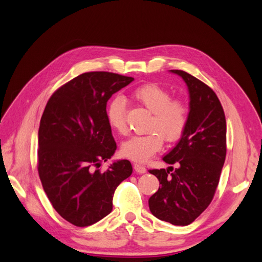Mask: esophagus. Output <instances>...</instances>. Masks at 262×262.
<instances>
[{"label":"esophagus","instance_id":"obj_1","mask_svg":"<svg viewBox=\"0 0 262 262\" xmlns=\"http://www.w3.org/2000/svg\"><path fill=\"white\" fill-rule=\"evenodd\" d=\"M133 168L138 173H144L146 171V168L144 167V166H142L140 164H134L133 165Z\"/></svg>","mask_w":262,"mask_h":262}]
</instances>
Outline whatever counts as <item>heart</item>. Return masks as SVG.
I'll return each mask as SVG.
<instances>
[{"mask_svg": "<svg viewBox=\"0 0 262 262\" xmlns=\"http://www.w3.org/2000/svg\"><path fill=\"white\" fill-rule=\"evenodd\" d=\"M133 99L144 106L153 114L149 130L145 136H136L126 140L121 145V154L137 163H145L164 144V139L173 143L184 136L186 131L189 110L184 101L171 99L170 93L155 83L138 86L131 93ZM126 107L122 97H115L107 106V121L112 128L120 134L126 132Z\"/></svg>", "mask_w": 262, "mask_h": 262, "instance_id": "1", "label": "heart"}]
</instances>
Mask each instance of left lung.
<instances>
[{
    "label": "left lung",
    "mask_w": 262,
    "mask_h": 262,
    "mask_svg": "<svg viewBox=\"0 0 262 262\" xmlns=\"http://www.w3.org/2000/svg\"><path fill=\"white\" fill-rule=\"evenodd\" d=\"M190 96L188 124L178 144L163 161L176 165L149 169L160 188L148 199L154 216L172 225H189L207 209L215 194L226 157V120L211 87L181 70Z\"/></svg>",
    "instance_id": "1"
}]
</instances>
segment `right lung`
I'll list each match as a JSON object with an SVG mask.
<instances>
[{
  "label": "right lung",
  "instance_id": "right-lung-1",
  "mask_svg": "<svg viewBox=\"0 0 262 262\" xmlns=\"http://www.w3.org/2000/svg\"><path fill=\"white\" fill-rule=\"evenodd\" d=\"M132 81L112 72H86L59 87L43 110L39 178L53 209L75 226H90L108 215L117 187L132 173L126 160L99 168L117 149L107 101Z\"/></svg>",
  "mask_w": 262,
  "mask_h": 262
}]
</instances>
